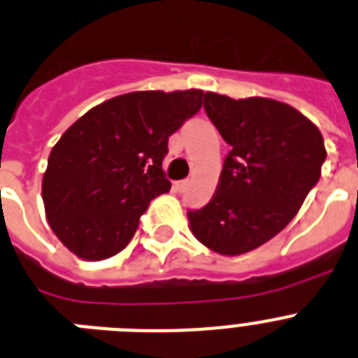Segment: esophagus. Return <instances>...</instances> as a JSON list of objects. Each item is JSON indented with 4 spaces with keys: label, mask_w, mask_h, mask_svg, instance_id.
<instances>
[{
    "label": "esophagus",
    "mask_w": 358,
    "mask_h": 358,
    "mask_svg": "<svg viewBox=\"0 0 358 358\" xmlns=\"http://www.w3.org/2000/svg\"><path fill=\"white\" fill-rule=\"evenodd\" d=\"M190 179H182V181H177V190H186V188H188V186H190Z\"/></svg>",
    "instance_id": "obj_1"
}]
</instances>
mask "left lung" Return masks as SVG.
Instances as JSON below:
<instances>
[{
  "label": "left lung",
  "mask_w": 358,
  "mask_h": 358,
  "mask_svg": "<svg viewBox=\"0 0 358 358\" xmlns=\"http://www.w3.org/2000/svg\"><path fill=\"white\" fill-rule=\"evenodd\" d=\"M204 110L231 150L215 195L190 210V228L221 255L252 252L284 230L319 182L326 148L301 112L266 97L204 94Z\"/></svg>",
  "instance_id": "1"
}]
</instances>
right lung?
<instances>
[{
	"label": "right lung",
	"instance_id": "add662e5",
	"mask_svg": "<svg viewBox=\"0 0 358 358\" xmlns=\"http://www.w3.org/2000/svg\"><path fill=\"white\" fill-rule=\"evenodd\" d=\"M201 90L132 92L88 110L48 157L43 203L78 257L108 259L130 243L150 201L170 190L168 137L203 106Z\"/></svg>",
	"mask_w": 358,
	"mask_h": 358
}]
</instances>
